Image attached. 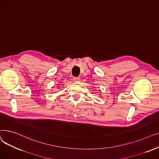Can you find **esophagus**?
<instances>
[{
	"instance_id": "obj_1",
	"label": "esophagus",
	"mask_w": 159,
	"mask_h": 159,
	"mask_svg": "<svg viewBox=\"0 0 159 159\" xmlns=\"http://www.w3.org/2000/svg\"><path fill=\"white\" fill-rule=\"evenodd\" d=\"M73 80L74 82H80V79L79 77H73Z\"/></svg>"
}]
</instances>
